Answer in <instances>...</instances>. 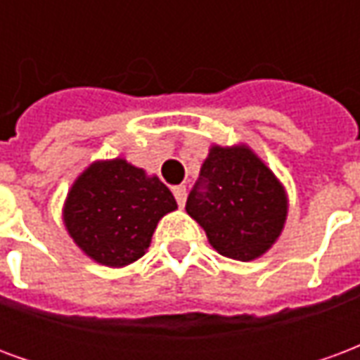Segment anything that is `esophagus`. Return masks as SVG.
Wrapping results in <instances>:
<instances>
[{"label":"esophagus","instance_id":"obj_1","mask_svg":"<svg viewBox=\"0 0 360 360\" xmlns=\"http://www.w3.org/2000/svg\"><path fill=\"white\" fill-rule=\"evenodd\" d=\"M173 195H175L177 204L183 208V206H185V200H187V188H185V185H177V187H173Z\"/></svg>","mask_w":360,"mask_h":360}]
</instances>
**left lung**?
Wrapping results in <instances>:
<instances>
[{"instance_id": "obj_1", "label": "left lung", "mask_w": 360, "mask_h": 360, "mask_svg": "<svg viewBox=\"0 0 360 360\" xmlns=\"http://www.w3.org/2000/svg\"><path fill=\"white\" fill-rule=\"evenodd\" d=\"M185 210L219 255L250 262L266 255L285 227L283 183L247 144H212Z\"/></svg>"}]
</instances>
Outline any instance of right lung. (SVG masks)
Segmentation results:
<instances>
[{"label": "right lung", "mask_w": 360, "mask_h": 360, "mask_svg": "<svg viewBox=\"0 0 360 360\" xmlns=\"http://www.w3.org/2000/svg\"><path fill=\"white\" fill-rule=\"evenodd\" d=\"M177 210L172 191L125 158L96 160L73 181L63 226L98 264L123 268L144 257L158 221Z\"/></svg>", "instance_id": "right-lung-1"}]
</instances>
